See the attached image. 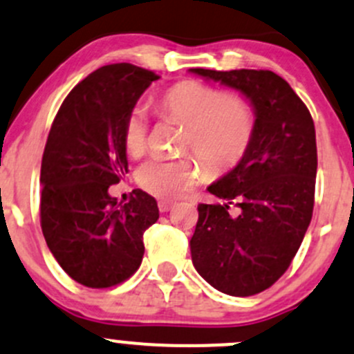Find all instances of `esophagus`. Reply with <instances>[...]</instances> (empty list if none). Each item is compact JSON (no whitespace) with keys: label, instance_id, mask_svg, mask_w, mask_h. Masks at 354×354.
Segmentation results:
<instances>
[{"label":"esophagus","instance_id":"34e87169","mask_svg":"<svg viewBox=\"0 0 354 354\" xmlns=\"http://www.w3.org/2000/svg\"><path fill=\"white\" fill-rule=\"evenodd\" d=\"M172 206H174V203H170V201H158L160 213H167V211L172 209Z\"/></svg>","mask_w":354,"mask_h":354}]
</instances>
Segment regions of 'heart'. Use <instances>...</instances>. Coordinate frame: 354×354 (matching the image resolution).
Here are the masks:
<instances>
[{
	"instance_id": "b5f03b06",
	"label": "heart",
	"mask_w": 354,
	"mask_h": 354,
	"mask_svg": "<svg viewBox=\"0 0 354 354\" xmlns=\"http://www.w3.org/2000/svg\"><path fill=\"white\" fill-rule=\"evenodd\" d=\"M162 118L185 126L184 151H196L213 169L227 170L242 160L252 141L256 119L245 100L204 83L185 80L155 98ZM122 148L138 158L147 151L148 122L140 107L131 109L122 126ZM207 178V167L196 156L151 158L138 169L136 182L160 199H176Z\"/></svg>"
}]
</instances>
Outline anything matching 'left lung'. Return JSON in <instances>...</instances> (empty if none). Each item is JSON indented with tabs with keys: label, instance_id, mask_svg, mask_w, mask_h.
<instances>
[{
	"label": "left lung",
	"instance_id": "1",
	"mask_svg": "<svg viewBox=\"0 0 354 354\" xmlns=\"http://www.w3.org/2000/svg\"><path fill=\"white\" fill-rule=\"evenodd\" d=\"M239 90L256 114L249 150L207 191L221 204H199L192 264L211 286L250 297L274 285L293 261L312 220L315 127L307 105L268 69H191ZM233 202L241 211L230 214Z\"/></svg>",
	"mask_w": 354,
	"mask_h": 354
}]
</instances>
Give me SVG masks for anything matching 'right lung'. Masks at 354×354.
I'll return each instance as SVG.
<instances>
[{
  "label": "right lung",
  "instance_id": "right-lung-1",
  "mask_svg": "<svg viewBox=\"0 0 354 354\" xmlns=\"http://www.w3.org/2000/svg\"><path fill=\"white\" fill-rule=\"evenodd\" d=\"M160 76L129 63L98 68L61 104L42 155L41 227L71 279L88 288L126 281L143 261V233L158 220L155 198L134 189L109 194L127 174L122 126Z\"/></svg>",
  "mask_w": 354,
  "mask_h": 354
}]
</instances>
